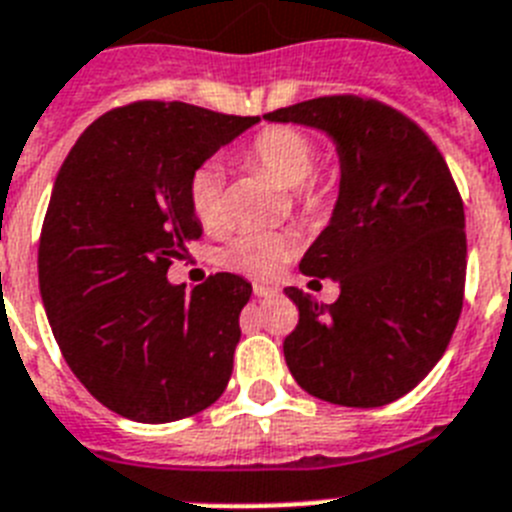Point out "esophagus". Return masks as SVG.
Wrapping results in <instances>:
<instances>
[{
  "instance_id": "obj_1",
  "label": "esophagus",
  "mask_w": 512,
  "mask_h": 512,
  "mask_svg": "<svg viewBox=\"0 0 512 512\" xmlns=\"http://www.w3.org/2000/svg\"><path fill=\"white\" fill-rule=\"evenodd\" d=\"M253 295H256V298H274V295H277V290H274V287H266V285H253Z\"/></svg>"
}]
</instances>
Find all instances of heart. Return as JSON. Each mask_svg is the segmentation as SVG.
I'll list each match as a JSON object with an SVG mask.
<instances>
[{
    "mask_svg": "<svg viewBox=\"0 0 512 512\" xmlns=\"http://www.w3.org/2000/svg\"><path fill=\"white\" fill-rule=\"evenodd\" d=\"M240 163L261 170L269 178L292 189L295 202L303 209H313L326 199L329 189H318L313 181L318 165L316 139L292 126H269L259 131L240 152ZM186 199L194 217L204 227L214 230L225 222L222 176L214 165H202L191 173L186 183ZM295 251V240L274 230H238L220 248V264L253 277H272Z\"/></svg>",
    "mask_w": 512,
    "mask_h": 512,
    "instance_id": "heart-1",
    "label": "heart"
}]
</instances>
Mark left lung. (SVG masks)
I'll return each instance as SVG.
<instances>
[{"instance_id": "obj_1", "label": "left lung", "mask_w": 512, "mask_h": 512, "mask_svg": "<svg viewBox=\"0 0 512 512\" xmlns=\"http://www.w3.org/2000/svg\"><path fill=\"white\" fill-rule=\"evenodd\" d=\"M264 119L326 131L342 165L331 222L300 261L313 282L331 277L342 292L318 305L287 287L300 310L282 344L287 368L316 399L391 404L435 368L464 308L456 181L425 131L381 100L323 95Z\"/></svg>"}]
</instances>
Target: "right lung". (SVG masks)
<instances>
[{
	"instance_id": "add662e5",
	"label": "right lung",
	"mask_w": 512,
	"mask_h": 512,
	"mask_svg": "<svg viewBox=\"0 0 512 512\" xmlns=\"http://www.w3.org/2000/svg\"><path fill=\"white\" fill-rule=\"evenodd\" d=\"M259 116L137 100L87 126L54 181L38 285L61 355L111 412L163 425L220 399L251 285L220 272L186 292L168 269L202 225L186 183Z\"/></svg>"
}]
</instances>
